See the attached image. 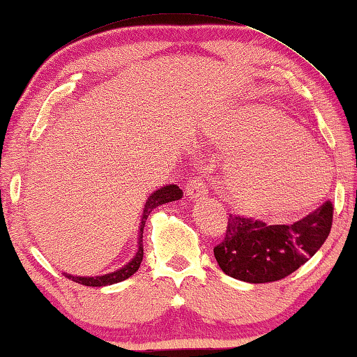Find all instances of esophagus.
I'll use <instances>...</instances> for the list:
<instances>
[{"label":"esophagus","instance_id":"1","mask_svg":"<svg viewBox=\"0 0 357 357\" xmlns=\"http://www.w3.org/2000/svg\"><path fill=\"white\" fill-rule=\"evenodd\" d=\"M187 190V195H189L190 198L193 199H198V198H203L207 195V187H206V183L204 179L201 176H197L193 178L189 184H187L185 187Z\"/></svg>","mask_w":357,"mask_h":357}]
</instances>
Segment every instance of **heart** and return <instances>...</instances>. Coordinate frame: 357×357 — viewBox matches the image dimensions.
Returning a JSON list of instances; mask_svg holds the SVG:
<instances>
[{"mask_svg":"<svg viewBox=\"0 0 357 357\" xmlns=\"http://www.w3.org/2000/svg\"><path fill=\"white\" fill-rule=\"evenodd\" d=\"M212 135L218 145L237 150L225 187L243 209H284L296 199L287 189L326 173L309 134L281 109L257 105L231 112L215 123Z\"/></svg>","mask_w":357,"mask_h":357,"instance_id":"1","label":"heart"}]
</instances>
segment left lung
<instances>
[{
	"instance_id": "left-lung-1",
	"label": "left lung",
	"mask_w": 357,
	"mask_h": 357,
	"mask_svg": "<svg viewBox=\"0 0 357 357\" xmlns=\"http://www.w3.org/2000/svg\"><path fill=\"white\" fill-rule=\"evenodd\" d=\"M334 206L325 201L294 225H270L229 215L222 242L213 248L220 268L251 284L284 280L306 264L331 232Z\"/></svg>"
}]
</instances>
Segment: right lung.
<instances>
[{"label": "right lung", "instance_id": "obj_1", "mask_svg": "<svg viewBox=\"0 0 357 357\" xmlns=\"http://www.w3.org/2000/svg\"><path fill=\"white\" fill-rule=\"evenodd\" d=\"M179 198H183V190H181L176 184L164 185V187H160L159 190L151 193V197L148 198L145 203L144 213H142L137 252H135V256L125 265V267H121L116 271H112V273L101 275V276H90V278L89 276H73L68 273H63V275H66V278H68V280L75 281L77 284H82V286H89V287L111 286V284H116V282L128 280L129 276H132L135 271L139 270L142 259H144V228H145V222H146L148 215H150L151 211L156 209L158 206L165 204V203H172V201H176Z\"/></svg>", "mask_w": 357, "mask_h": 357}]
</instances>
